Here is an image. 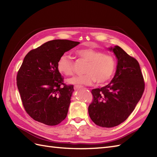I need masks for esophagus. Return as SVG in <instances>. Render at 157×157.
I'll use <instances>...</instances> for the list:
<instances>
[{
	"label": "esophagus",
	"mask_w": 157,
	"mask_h": 157,
	"mask_svg": "<svg viewBox=\"0 0 157 157\" xmlns=\"http://www.w3.org/2000/svg\"><path fill=\"white\" fill-rule=\"evenodd\" d=\"M74 89L75 90H79V89H80L81 88H82V86H79V85H75V86H74Z\"/></svg>",
	"instance_id": "esophagus-1"
}]
</instances>
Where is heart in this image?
<instances>
[{
  "instance_id": "1",
  "label": "heart",
  "mask_w": 157,
  "mask_h": 157,
  "mask_svg": "<svg viewBox=\"0 0 157 157\" xmlns=\"http://www.w3.org/2000/svg\"><path fill=\"white\" fill-rule=\"evenodd\" d=\"M75 55L87 62L84 71L85 74L69 79V84L91 86L97 82L101 85L109 82L114 75L116 60L111 55L92 48L79 49ZM56 66L58 71L63 75L69 76L74 73V62L68 55L61 56Z\"/></svg>"
}]
</instances>
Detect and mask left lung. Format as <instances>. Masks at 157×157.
<instances>
[{"mask_svg": "<svg viewBox=\"0 0 157 157\" xmlns=\"http://www.w3.org/2000/svg\"><path fill=\"white\" fill-rule=\"evenodd\" d=\"M117 59L112 81L101 88L92 90L90 117L102 128L119 125L134 111L144 91L145 83L139 63L119 46L109 48Z\"/></svg>", "mask_w": 157, "mask_h": 157, "instance_id": "left-lung-1", "label": "left lung"}]
</instances>
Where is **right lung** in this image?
Returning <instances> with one entry per match:
<instances>
[{"mask_svg": "<svg viewBox=\"0 0 157 157\" xmlns=\"http://www.w3.org/2000/svg\"><path fill=\"white\" fill-rule=\"evenodd\" d=\"M79 44L68 40H53L25 56L17 74V86L23 107L35 121L56 125L67 115L73 85L64 83L57 62L64 53Z\"/></svg>", "mask_w": 157, "mask_h": 157, "instance_id": "right-lung-1", "label": "right lung"}]
</instances>
